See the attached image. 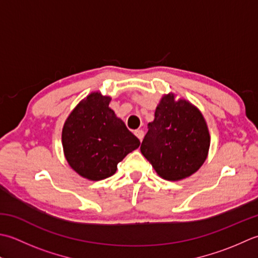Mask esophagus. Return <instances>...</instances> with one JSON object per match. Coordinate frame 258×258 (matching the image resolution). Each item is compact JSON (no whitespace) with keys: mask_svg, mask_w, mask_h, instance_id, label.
<instances>
[{"mask_svg":"<svg viewBox=\"0 0 258 258\" xmlns=\"http://www.w3.org/2000/svg\"><path fill=\"white\" fill-rule=\"evenodd\" d=\"M135 135L137 136V138H138L140 141H143L144 136H145L143 130H136V131H135Z\"/></svg>","mask_w":258,"mask_h":258,"instance_id":"34e87169","label":"esophagus"}]
</instances>
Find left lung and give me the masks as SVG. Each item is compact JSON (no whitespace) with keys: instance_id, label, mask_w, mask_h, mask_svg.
Returning a JSON list of instances; mask_svg holds the SVG:
<instances>
[{"instance_id":"left-lung-1","label":"left lung","mask_w":258,"mask_h":258,"mask_svg":"<svg viewBox=\"0 0 258 258\" xmlns=\"http://www.w3.org/2000/svg\"><path fill=\"white\" fill-rule=\"evenodd\" d=\"M210 136L202 112L185 99L165 94L148 123L141 154L158 175L177 181L195 173L207 158Z\"/></svg>"}]
</instances>
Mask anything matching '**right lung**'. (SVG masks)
I'll return each instance as SVG.
<instances>
[{"label": "right lung", "mask_w": 258, "mask_h": 258, "mask_svg": "<svg viewBox=\"0 0 258 258\" xmlns=\"http://www.w3.org/2000/svg\"><path fill=\"white\" fill-rule=\"evenodd\" d=\"M111 98L92 92L79 102L62 129L66 159L79 175L102 180L117 171V165L140 145L121 119L109 108Z\"/></svg>", "instance_id": "obj_1"}]
</instances>
